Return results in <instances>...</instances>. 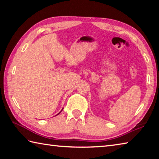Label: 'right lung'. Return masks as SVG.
I'll use <instances>...</instances> for the list:
<instances>
[{
	"label": "right lung",
	"instance_id": "1",
	"mask_svg": "<svg viewBox=\"0 0 159 159\" xmlns=\"http://www.w3.org/2000/svg\"><path fill=\"white\" fill-rule=\"evenodd\" d=\"M62 109H61V111H62ZM61 111H60V112H61ZM60 113H58V114H57V115H58V114H60Z\"/></svg>",
	"mask_w": 159,
	"mask_h": 159
}]
</instances>
